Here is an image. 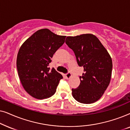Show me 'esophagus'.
<instances>
[{
  "label": "esophagus",
  "mask_w": 130,
  "mask_h": 130,
  "mask_svg": "<svg viewBox=\"0 0 130 130\" xmlns=\"http://www.w3.org/2000/svg\"><path fill=\"white\" fill-rule=\"evenodd\" d=\"M71 76H72V74H71V73L70 72H68L66 74V77L67 79H70Z\"/></svg>",
  "instance_id": "esophagus-1"
}]
</instances>
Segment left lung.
Here are the masks:
<instances>
[{"instance_id":"1","label":"left lung","mask_w":130,"mask_h":130,"mask_svg":"<svg viewBox=\"0 0 130 130\" xmlns=\"http://www.w3.org/2000/svg\"><path fill=\"white\" fill-rule=\"evenodd\" d=\"M66 43L73 51L77 64L83 67L80 83L72 89L73 96L82 104H92L103 95L111 80L112 62L98 38L86 34L67 37Z\"/></svg>"}]
</instances>
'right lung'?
Returning a JSON list of instances; mask_svg holds the SVG:
<instances>
[{
	"label": "right lung",
	"instance_id": "right-lung-1",
	"mask_svg": "<svg viewBox=\"0 0 130 130\" xmlns=\"http://www.w3.org/2000/svg\"><path fill=\"white\" fill-rule=\"evenodd\" d=\"M66 36L42 29L24 42L17 56L18 76L25 90L38 99L54 95L63 76L54 68L50 69L53 55L64 43Z\"/></svg>",
	"mask_w": 130,
	"mask_h": 130
}]
</instances>
